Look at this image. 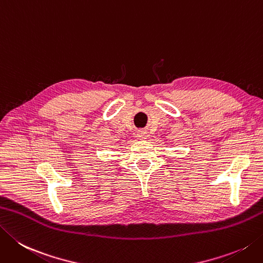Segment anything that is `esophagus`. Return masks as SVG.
<instances>
[{
    "label": "esophagus",
    "mask_w": 263,
    "mask_h": 263,
    "mask_svg": "<svg viewBox=\"0 0 263 263\" xmlns=\"http://www.w3.org/2000/svg\"><path fill=\"white\" fill-rule=\"evenodd\" d=\"M137 137H138V139H140V140H145L147 137V133L145 131H138Z\"/></svg>",
    "instance_id": "1"
}]
</instances>
